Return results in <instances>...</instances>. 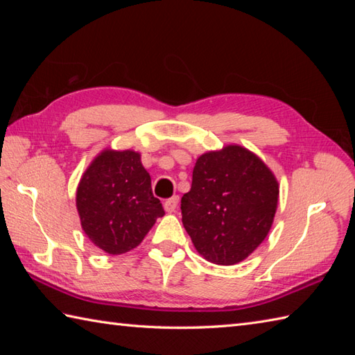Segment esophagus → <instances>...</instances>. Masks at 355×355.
I'll return each instance as SVG.
<instances>
[{
    "label": "esophagus",
    "instance_id": "obj_1",
    "mask_svg": "<svg viewBox=\"0 0 355 355\" xmlns=\"http://www.w3.org/2000/svg\"><path fill=\"white\" fill-rule=\"evenodd\" d=\"M177 206H178V197H177V195H173L172 198L164 201V210H166V212H169V214L171 212H175Z\"/></svg>",
    "mask_w": 355,
    "mask_h": 355
}]
</instances>
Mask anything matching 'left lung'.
<instances>
[{"mask_svg": "<svg viewBox=\"0 0 355 355\" xmlns=\"http://www.w3.org/2000/svg\"><path fill=\"white\" fill-rule=\"evenodd\" d=\"M279 184L250 150L229 145L198 157L182 198L183 225L202 258L218 266L244 261L273 224Z\"/></svg>", "mask_w": 355, "mask_h": 355, "instance_id": "left-lung-1", "label": "left lung"}]
</instances>
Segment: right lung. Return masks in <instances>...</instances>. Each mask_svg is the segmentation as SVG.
I'll use <instances>...</instances> for the list:
<instances>
[{"label":"right lung","mask_w":355,"mask_h":355,"mask_svg":"<svg viewBox=\"0 0 355 355\" xmlns=\"http://www.w3.org/2000/svg\"><path fill=\"white\" fill-rule=\"evenodd\" d=\"M76 206L89 241L110 254L137 247L164 215L135 150L105 149L82 175Z\"/></svg>","instance_id":"1"}]
</instances>
